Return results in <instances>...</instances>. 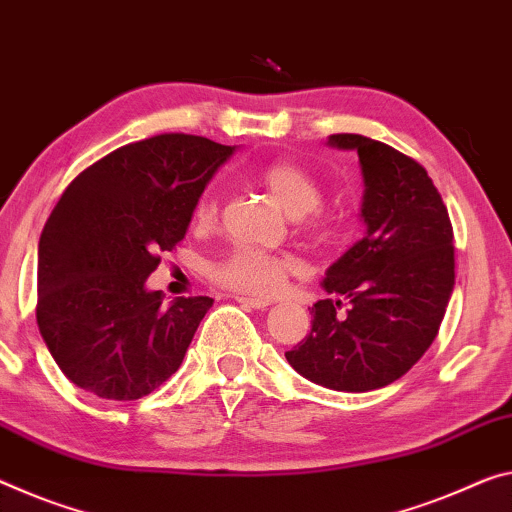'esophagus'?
Here are the masks:
<instances>
[{
	"label": "esophagus",
	"instance_id": "esophagus-1",
	"mask_svg": "<svg viewBox=\"0 0 512 512\" xmlns=\"http://www.w3.org/2000/svg\"><path fill=\"white\" fill-rule=\"evenodd\" d=\"M233 300H235V302H240V304H245V306H249V309H258V311H263V309H267V306L272 304L270 300H265V297H245V295H233Z\"/></svg>",
	"mask_w": 512,
	"mask_h": 512
}]
</instances>
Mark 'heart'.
I'll return each instance as SVG.
<instances>
[{
  "instance_id": "b5f03b06",
  "label": "heart",
  "mask_w": 512,
  "mask_h": 512,
  "mask_svg": "<svg viewBox=\"0 0 512 512\" xmlns=\"http://www.w3.org/2000/svg\"><path fill=\"white\" fill-rule=\"evenodd\" d=\"M261 183L290 217H304L322 201V187L300 164L277 160L261 169ZM217 212V192H206L196 203L194 219L206 224ZM300 270L293 256L270 254L254 247H235L210 265V277L226 288L249 295H270L279 290L288 274Z\"/></svg>"
}]
</instances>
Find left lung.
Listing matches in <instances>:
<instances>
[{
    "label": "left lung",
    "mask_w": 512,
    "mask_h": 512,
    "mask_svg": "<svg viewBox=\"0 0 512 512\" xmlns=\"http://www.w3.org/2000/svg\"><path fill=\"white\" fill-rule=\"evenodd\" d=\"M327 146L359 155L366 226L313 304L311 334L286 352L313 384L364 393L396 382L423 357L442 325L455 283L453 229L428 171L412 157L361 135H332ZM343 301L349 311L338 314Z\"/></svg>",
    "instance_id": "left-lung-1"
}]
</instances>
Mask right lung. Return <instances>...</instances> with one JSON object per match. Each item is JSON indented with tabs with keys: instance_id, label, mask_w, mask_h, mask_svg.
I'll use <instances>...</instances> for the list:
<instances>
[{
	"instance_id": "add662e5",
	"label": "right lung",
	"mask_w": 512,
	"mask_h": 512,
	"mask_svg": "<svg viewBox=\"0 0 512 512\" xmlns=\"http://www.w3.org/2000/svg\"><path fill=\"white\" fill-rule=\"evenodd\" d=\"M235 146L157 135L116 148L61 194L38 242L41 336L70 382L107 400L148 396L178 371L210 297L146 279L190 229L196 203Z\"/></svg>"
}]
</instances>
